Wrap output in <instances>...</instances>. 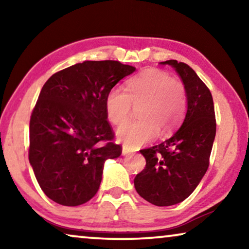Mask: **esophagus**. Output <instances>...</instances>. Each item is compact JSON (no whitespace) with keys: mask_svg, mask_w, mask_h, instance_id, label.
<instances>
[{"mask_svg":"<svg viewBox=\"0 0 249 249\" xmlns=\"http://www.w3.org/2000/svg\"><path fill=\"white\" fill-rule=\"evenodd\" d=\"M129 153H131L130 149H129L125 145L122 146V155H127Z\"/></svg>","mask_w":249,"mask_h":249,"instance_id":"34e87169","label":"esophagus"}]
</instances>
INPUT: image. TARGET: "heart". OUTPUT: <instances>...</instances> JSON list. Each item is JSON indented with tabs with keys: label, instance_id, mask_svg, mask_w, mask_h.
Returning a JSON list of instances; mask_svg holds the SVG:
<instances>
[{
	"label": "heart",
	"instance_id": "heart-1",
	"mask_svg": "<svg viewBox=\"0 0 249 249\" xmlns=\"http://www.w3.org/2000/svg\"><path fill=\"white\" fill-rule=\"evenodd\" d=\"M125 89L127 93L111 88L104 101L107 117L115 125L127 120L132 104L142 103L139 108L141 119L121 125L117 131L125 146L136 148L156 137L159 130L168 135L181 124L188 104L182 81L165 71L147 69L130 78Z\"/></svg>",
	"mask_w": 249,
	"mask_h": 249
}]
</instances>
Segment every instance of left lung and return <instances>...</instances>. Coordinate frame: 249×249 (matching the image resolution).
Segmentation results:
<instances>
[{
  "label": "left lung",
  "mask_w": 249,
  "mask_h": 249,
  "mask_svg": "<svg viewBox=\"0 0 249 249\" xmlns=\"http://www.w3.org/2000/svg\"><path fill=\"white\" fill-rule=\"evenodd\" d=\"M186 87L188 107L179 130L153 147L141 149L145 169L135 177L137 193L156 206L185 200L205 175L216 132L215 112L209 87L188 64L169 60Z\"/></svg>",
  "instance_id": "left-lung-1"
}]
</instances>
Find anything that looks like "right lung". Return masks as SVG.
Masks as SVG:
<instances>
[{
	"label": "right lung",
	"instance_id": "right-lung-1",
	"mask_svg": "<svg viewBox=\"0 0 249 249\" xmlns=\"http://www.w3.org/2000/svg\"><path fill=\"white\" fill-rule=\"evenodd\" d=\"M135 70L119 61H85L44 84L30 117L28 156L37 182L53 202H88L100 188L104 162L121 155L104 101Z\"/></svg>",
	"mask_w": 249,
	"mask_h": 249
}]
</instances>
